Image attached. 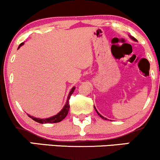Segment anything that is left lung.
Listing matches in <instances>:
<instances>
[{
    "label": "left lung",
    "instance_id": "8db88e82",
    "mask_svg": "<svg viewBox=\"0 0 160 160\" xmlns=\"http://www.w3.org/2000/svg\"><path fill=\"white\" fill-rule=\"evenodd\" d=\"M130 38H132V40H134V41H137V40H136V38H134V37H132V36H130ZM94 109H95V110H96L97 113H98V115H99V116H100V117H101V118H102V119H105V120H107V118L103 117V116H101V115H100V114L99 113V112H98V110H97V109H96V108H95V107H94Z\"/></svg>",
    "mask_w": 160,
    "mask_h": 160
}]
</instances>
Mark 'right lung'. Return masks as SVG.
<instances>
[{"label": "right lung", "instance_id": "right-lung-1", "mask_svg": "<svg viewBox=\"0 0 160 160\" xmlns=\"http://www.w3.org/2000/svg\"><path fill=\"white\" fill-rule=\"evenodd\" d=\"M24 43H21L19 44V46L18 47V49L20 48L21 46L23 45ZM75 87H73L72 90L70 91V92L69 93V95H68L67 100H66V103L65 104V106L63 107V108L62 109V110L60 111V112H58L57 115L55 116H52V117L50 118H47V119H39V118H35L34 116H30V115L27 114L28 116V117L31 118L32 119H33L34 121L37 122L41 123V124H45V123H57V122H60L62 121V119H64L66 118V116H67L68 112H69V98H70L71 95L72 94V93L74 92L75 91Z\"/></svg>", "mask_w": 160, "mask_h": 160}]
</instances>
